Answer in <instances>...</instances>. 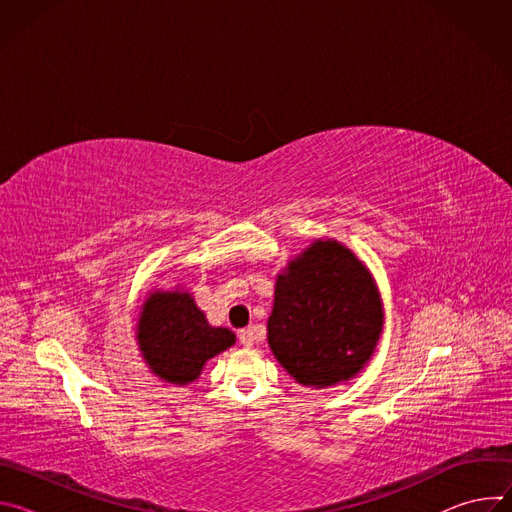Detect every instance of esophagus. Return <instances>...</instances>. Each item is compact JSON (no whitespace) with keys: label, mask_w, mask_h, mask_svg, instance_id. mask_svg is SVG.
Here are the masks:
<instances>
[{"label":"esophagus","mask_w":512,"mask_h":512,"mask_svg":"<svg viewBox=\"0 0 512 512\" xmlns=\"http://www.w3.org/2000/svg\"><path fill=\"white\" fill-rule=\"evenodd\" d=\"M239 340H241V344L243 346H253V342H255V336H253V330L251 328H245V330H241L239 332Z\"/></svg>","instance_id":"obj_1"}]
</instances>
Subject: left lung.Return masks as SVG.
Masks as SVG:
<instances>
[{
  "label": "left lung",
  "instance_id": "obj_1",
  "mask_svg": "<svg viewBox=\"0 0 512 512\" xmlns=\"http://www.w3.org/2000/svg\"><path fill=\"white\" fill-rule=\"evenodd\" d=\"M267 342L289 377L328 389L354 379L379 344L383 300L371 269L336 239H316L275 279Z\"/></svg>",
  "mask_w": 512,
  "mask_h": 512
}]
</instances>
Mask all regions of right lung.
Masks as SVG:
<instances>
[{"label":"right lung","mask_w":512,"mask_h":512,"mask_svg":"<svg viewBox=\"0 0 512 512\" xmlns=\"http://www.w3.org/2000/svg\"><path fill=\"white\" fill-rule=\"evenodd\" d=\"M135 338L152 375L170 385H190L204 364L231 348L237 336L223 326H210L188 289H152L145 296Z\"/></svg>","instance_id":"right-lung-1"}]
</instances>
